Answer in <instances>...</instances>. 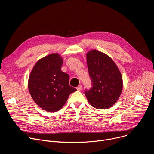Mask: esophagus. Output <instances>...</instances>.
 Returning <instances> with one entry per match:
<instances>
[{
  "mask_svg": "<svg viewBox=\"0 0 154 154\" xmlns=\"http://www.w3.org/2000/svg\"><path fill=\"white\" fill-rule=\"evenodd\" d=\"M82 86L81 85H79L76 88H77V91H80L81 90H82Z\"/></svg>",
  "mask_w": 154,
  "mask_h": 154,
  "instance_id": "esophagus-1",
  "label": "esophagus"
}]
</instances>
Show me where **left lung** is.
<instances>
[{
    "label": "left lung",
    "instance_id": "left-lung-1",
    "mask_svg": "<svg viewBox=\"0 0 154 154\" xmlns=\"http://www.w3.org/2000/svg\"><path fill=\"white\" fill-rule=\"evenodd\" d=\"M86 61L93 86L91 90L85 91L88 101L96 108H109L121 94V73L110 57L97 50L86 54Z\"/></svg>",
    "mask_w": 154,
    "mask_h": 154
}]
</instances>
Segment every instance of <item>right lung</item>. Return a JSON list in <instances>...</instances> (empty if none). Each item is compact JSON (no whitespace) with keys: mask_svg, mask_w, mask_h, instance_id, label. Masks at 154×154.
<instances>
[{"mask_svg":"<svg viewBox=\"0 0 154 154\" xmlns=\"http://www.w3.org/2000/svg\"><path fill=\"white\" fill-rule=\"evenodd\" d=\"M63 58L51 54L39 60L32 70L28 82L35 102L47 112H55L64 106L69 95L77 90L69 85V76L61 70Z\"/></svg>","mask_w":154,"mask_h":154,"instance_id":"add662e5","label":"right lung"}]
</instances>
